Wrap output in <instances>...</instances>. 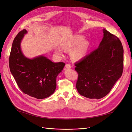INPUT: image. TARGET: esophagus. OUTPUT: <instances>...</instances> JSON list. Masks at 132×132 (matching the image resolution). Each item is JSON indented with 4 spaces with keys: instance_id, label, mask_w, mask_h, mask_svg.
I'll list each match as a JSON object with an SVG mask.
<instances>
[{
    "instance_id": "34e87169",
    "label": "esophagus",
    "mask_w": 132,
    "mask_h": 132,
    "mask_svg": "<svg viewBox=\"0 0 132 132\" xmlns=\"http://www.w3.org/2000/svg\"><path fill=\"white\" fill-rule=\"evenodd\" d=\"M65 67H66V68H67V69H70L71 68V65L69 64H66Z\"/></svg>"
}]
</instances>
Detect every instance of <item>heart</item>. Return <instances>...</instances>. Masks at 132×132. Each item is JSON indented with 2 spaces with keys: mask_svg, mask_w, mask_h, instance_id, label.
<instances>
[{
  "mask_svg": "<svg viewBox=\"0 0 132 132\" xmlns=\"http://www.w3.org/2000/svg\"><path fill=\"white\" fill-rule=\"evenodd\" d=\"M84 38L81 35H76L64 45L63 48L66 51H71L76 47L72 51L71 54V58L75 61H79L85 56L89 48V42L84 41ZM56 53L61 56H63V53L61 50H55Z\"/></svg>",
  "mask_w": 132,
  "mask_h": 132,
  "instance_id": "b5f03b06",
  "label": "heart"
}]
</instances>
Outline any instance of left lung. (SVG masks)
<instances>
[{
    "label": "left lung",
    "mask_w": 132,
    "mask_h": 132,
    "mask_svg": "<svg viewBox=\"0 0 132 132\" xmlns=\"http://www.w3.org/2000/svg\"><path fill=\"white\" fill-rule=\"evenodd\" d=\"M96 50L75 64L78 74L76 87L89 98L105 97L121 78L123 69V48L115 35L103 29Z\"/></svg>",
    "instance_id": "1"
}]
</instances>
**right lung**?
I'll list each match as a JSON object with an SVG mask.
<instances>
[{
	"mask_svg": "<svg viewBox=\"0 0 132 132\" xmlns=\"http://www.w3.org/2000/svg\"><path fill=\"white\" fill-rule=\"evenodd\" d=\"M27 31L23 29L14 38L9 57V68L18 86L23 93L37 99L54 93L56 79L65 63H54L43 55L26 58L21 50V42Z\"/></svg>",
	"mask_w": 132,
	"mask_h": 132,
	"instance_id": "1",
	"label": "right lung"
}]
</instances>
